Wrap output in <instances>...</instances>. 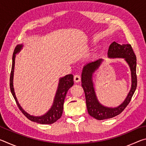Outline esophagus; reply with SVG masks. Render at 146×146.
I'll list each match as a JSON object with an SVG mask.
<instances>
[{"mask_svg":"<svg viewBox=\"0 0 146 146\" xmlns=\"http://www.w3.org/2000/svg\"><path fill=\"white\" fill-rule=\"evenodd\" d=\"M81 80V78H80V76L79 75H75L74 76V81H75V82H79Z\"/></svg>","mask_w":146,"mask_h":146,"instance_id":"esophagus-1","label":"esophagus"}]
</instances>
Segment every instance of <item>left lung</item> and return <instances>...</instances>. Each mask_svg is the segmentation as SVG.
<instances>
[{
  "instance_id": "1",
  "label": "left lung",
  "mask_w": 146,
  "mask_h": 146,
  "mask_svg": "<svg viewBox=\"0 0 146 146\" xmlns=\"http://www.w3.org/2000/svg\"><path fill=\"white\" fill-rule=\"evenodd\" d=\"M108 56L110 58H123L129 64L131 71V88L122 104L115 108L104 107L98 102L94 90L92 82L93 73L102 63V59L88 64L83 68L82 73V87L84 91L86 106L89 115L97 120L108 119L120 114L129 104L137 86V58L131 44H120L113 42L109 47Z\"/></svg>"
}]
</instances>
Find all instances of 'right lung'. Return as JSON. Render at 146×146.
<instances>
[{
	"mask_svg": "<svg viewBox=\"0 0 146 146\" xmlns=\"http://www.w3.org/2000/svg\"><path fill=\"white\" fill-rule=\"evenodd\" d=\"M23 45H17L15 48L13 55V62H12V67L10 73V78H9V86H10V90L11 91L12 95L17 103L19 110L23 113L25 117L28 118L29 120L33 122L42 123V124H51L57 121L59 118L61 117L63 112V106L64 102L65 99L66 93L68 91L71 86L73 85V75L70 74V75H66L64 77L61 78L60 79V82H59L57 91H56V96L54 100L53 105L50 110L42 117H33L29 115L26 112L22 109L21 106L17 100V98L15 95L13 86V72H14V67H15V54L18 53L20 49L22 48Z\"/></svg>",
	"mask_w": 146,
	"mask_h": 146,
	"instance_id": "1",
	"label": "right lung"
}]
</instances>
